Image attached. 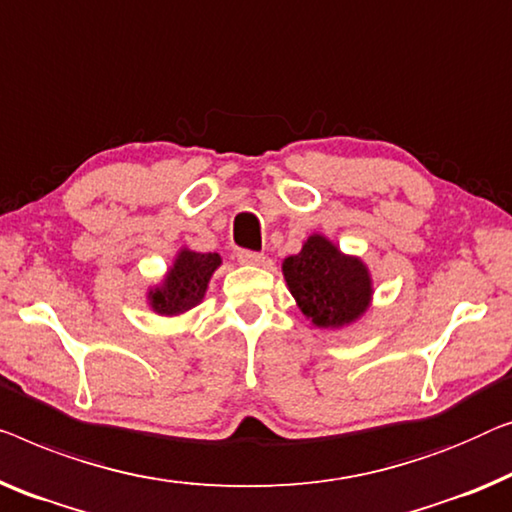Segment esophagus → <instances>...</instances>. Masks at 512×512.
Segmentation results:
<instances>
[{
	"label": "esophagus",
	"instance_id": "34e87169",
	"mask_svg": "<svg viewBox=\"0 0 512 512\" xmlns=\"http://www.w3.org/2000/svg\"><path fill=\"white\" fill-rule=\"evenodd\" d=\"M238 261L242 265H261L265 258H263V254H256V251L242 249V251H238Z\"/></svg>",
	"mask_w": 512,
	"mask_h": 512
}]
</instances>
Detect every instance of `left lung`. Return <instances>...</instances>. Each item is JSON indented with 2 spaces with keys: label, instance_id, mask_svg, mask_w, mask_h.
I'll return each instance as SVG.
<instances>
[{
  "label": "left lung",
  "instance_id": "1",
  "mask_svg": "<svg viewBox=\"0 0 512 512\" xmlns=\"http://www.w3.org/2000/svg\"><path fill=\"white\" fill-rule=\"evenodd\" d=\"M286 286L316 328H344L358 321L372 302V277L367 265L346 256L323 235H309L302 251L288 256Z\"/></svg>",
  "mask_w": 512,
  "mask_h": 512
}]
</instances>
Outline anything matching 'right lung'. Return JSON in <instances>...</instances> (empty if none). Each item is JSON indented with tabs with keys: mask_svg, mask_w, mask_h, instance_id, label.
Returning <instances> with one entry per match:
<instances>
[{
	"mask_svg": "<svg viewBox=\"0 0 512 512\" xmlns=\"http://www.w3.org/2000/svg\"><path fill=\"white\" fill-rule=\"evenodd\" d=\"M219 265V254L180 249L164 281L147 293L150 307L161 316H180L184 311L194 309L205 298L207 284Z\"/></svg>",
	"mask_w": 512,
	"mask_h": 512,
	"instance_id": "right-lung-1",
	"label": "right lung"
}]
</instances>
